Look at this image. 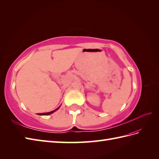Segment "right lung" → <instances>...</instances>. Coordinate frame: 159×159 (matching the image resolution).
Instances as JSON below:
<instances>
[{"mask_svg":"<svg viewBox=\"0 0 159 159\" xmlns=\"http://www.w3.org/2000/svg\"><path fill=\"white\" fill-rule=\"evenodd\" d=\"M55 111H56V110H55ZM54 111H51V112H50V113H46V114H45H45H40V115H48V114H52V113H53Z\"/></svg>","mask_w":159,"mask_h":159,"instance_id":"obj_1","label":"right lung"}]
</instances>
